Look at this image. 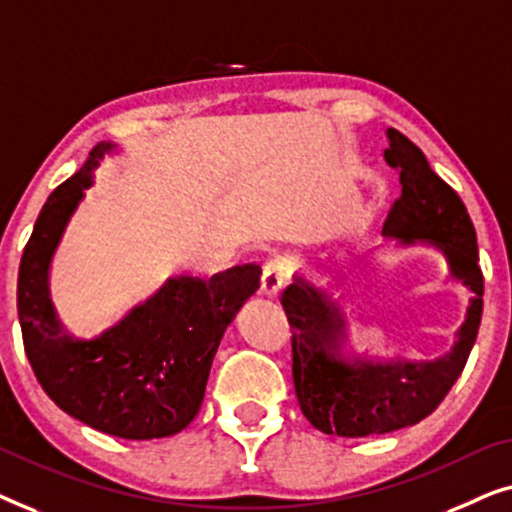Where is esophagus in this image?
Instances as JSON below:
<instances>
[{
  "mask_svg": "<svg viewBox=\"0 0 512 512\" xmlns=\"http://www.w3.org/2000/svg\"><path fill=\"white\" fill-rule=\"evenodd\" d=\"M286 277H289V265L284 261H270L265 263L263 268V277H261V293L268 298H275L279 291H282V286L286 282Z\"/></svg>",
  "mask_w": 512,
  "mask_h": 512,
  "instance_id": "34e87169",
  "label": "esophagus"
}]
</instances>
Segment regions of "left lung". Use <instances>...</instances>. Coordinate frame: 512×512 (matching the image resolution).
I'll list each match as a JSON object with an SVG mask.
<instances>
[{"label": "left lung", "instance_id": "obj_1", "mask_svg": "<svg viewBox=\"0 0 512 512\" xmlns=\"http://www.w3.org/2000/svg\"><path fill=\"white\" fill-rule=\"evenodd\" d=\"M384 160L401 177V198L384 221L389 247H429L443 254L450 277L468 291L464 324L438 359H405L356 352L340 307L303 275L282 293L291 326L293 387L300 410L314 429L340 438L382 436L429 417L459 380L478 338L482 284L478 237L459 195L431 170L408 137L389 128Z\"/></svg>", "mask_w": 512, "mask_h": 512}]
</instances>
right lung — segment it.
<instances>
[{
  "label": "right lung",
  "instance_id": "obj_1",
  "mask_svg": "<svg viewBox=\"0 0 512 512\" xmlns=\"http://www.w3.org/2000/svg\"><path fill=\"white\" fill-rule=\"evenodd\" d=\"M114 153V142L95 144L39 212L18 270V319L34 375L60 410L109 436L167 438L198 415L216 349L256 293L261 265H235L209 279L167 277L95 338L69 333L51 298V263L95 170Z\"/></svg>",
  "mask_w": 512,
  "mask_h": 512
}]
</instances>
